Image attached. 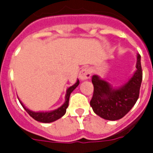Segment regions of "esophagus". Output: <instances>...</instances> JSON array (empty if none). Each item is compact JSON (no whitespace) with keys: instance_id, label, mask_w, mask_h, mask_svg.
<instances>
[{"instance_id":"34e87169","label":"esophagus","mask_w":153,"mask_h":153,"mask_svg":"<svg viewBox=\"0 0 153 153\" xmlns=\"http://www.w3.org/2000/svg\"><path fill=\"white\" fill-rule=\"evenodd\" d=\"M91 74H92V71H91V69L89 68H83V70L80 71L79 73V78L81 80H86L88 79L90 77H91Z\"/></svg>"}]
</instances>
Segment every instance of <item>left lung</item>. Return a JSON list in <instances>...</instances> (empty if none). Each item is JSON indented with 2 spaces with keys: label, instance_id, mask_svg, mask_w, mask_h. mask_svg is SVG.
Returning <instances> with one entry per match:
<instances>
[{
  "label": "left lung",
  "instance_id": "1",
  "mask_svg": "<svg viewBox=\"0 0 153 153\" xmlns=\"http://www.w3.org/2000/svg\"><path fill=\"white\" fill-rule=\"evenodd\" d=\"M136 68L137 70L133 77L118 89L112 88L97 75L92 77L94 89L90 105L97 115L105 120H117L132 109L139 97L143 79L140 55H138Z\"/></svg>",
  "mask_w": 153,
  "mask_h": 153
}]
</instances>
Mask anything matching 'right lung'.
Here are the masks:
<instances>
[{
    "label": "right lung",
    "instance_id": "1",
    "mask_svg": "<svg viewBox=\"0 0 153 153\" xmlns=\"http://www.w3.org/2000/svg\"><path fill=\"white\" fill-rule=\"evenodd\" d=\"M79 84V79L77 80V82L73 86H71L70 88H69L67 89L66 96H65V102L64 103L62 106L59 107L58 109L55 110V111H49V112H33L32 111H29L28 109H27L26 107L24 106L23 103L21 102H19L20 104H21L23 107L25 108V110L28 112V114L31 117L34 119L35 120L39 122H42V123H51V122H53L55 120H56L58 119H60V117H62L65 112H66V109L68 106H69V100H70V93L73 92L74 90L76 88L78 85Z\"/></svg>",
    "mask_w": 153,
    "mask_h": 153
}]
</instances>
